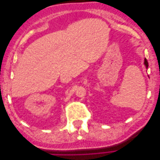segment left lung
I'll list each match as a JSON object with an SVG mask.
<instances>
[{
    "instance_id": "left-lung-1",
    "label": "left lung",
    "mask_w": 160,
    "mask_h": 160,
    "mask_svg": "<svg viewBox=\"0 0 160 160\" xmlns=\"http://www.w3.org/2000/svg\"><path fill=\"white\" fill-rule=\"evenodd\" d=\"M144 65H145V67H146V68L148 69V62L146 59H144Z\"/></svg>"
}]
</instances>
